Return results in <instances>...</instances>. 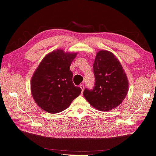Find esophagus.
<instances>
[{
  "instance_id": "1",
  "label": "esophagus",
  "mask_w": 156,
  "mask_h": 156,
  "mask_svg": "<svg viewBox=\"0 0 156 156\" xmlns=\"http://www.w3.org/2000/svg\"><path fill=\"white\" fill-rule=\"evenodd\" d=\"M80 87L82 89V91L83 92L84 90V85H83V84H80Z\"/></svg>"
}]
</instances>
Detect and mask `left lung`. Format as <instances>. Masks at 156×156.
<instances>
[{
	"instance_id": "8db88e82",
	"label": "left lung",
	"mask_w": 156,
	"mask_h": 156,
	"mask_svg": "<svg viewBox=\"0 0 156 156\" xmlns=\"http://www.w3.org/2000/svg\"><path fill=\"white\" fill-rule=\"evenodd\" d=\"M93 68L95 86L92 90L86 88L83 96L97 110H111L121 104L127 94L126 74L119 60L106 50L97 53Z\"/></svg>"
}]
</instances>
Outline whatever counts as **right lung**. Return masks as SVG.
Returning <instances> with one entry per match:
<instances>
[{
	"mask_svg": "<svg viewBox=\"0 0 156 156\" xmlns=\"http://www.w3.org/2000/svg\"><path fill=\"white\" fill-rule=\"evenodd\" d=\"M76 55L55 50L44 57L35 70L31 78V93L39 107L47 112L65 110L81 93V88L74 85L70 70Z\"/></svg>",
	"mask_w": 156,
	"mask_h": 156,
	"instance_id": "right-lung-1",
	"label": "right lung"
}]
</instances>
